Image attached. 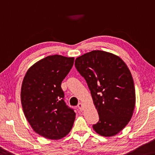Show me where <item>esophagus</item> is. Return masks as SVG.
I'll list each match as a JSON object with an SVG mask.
<instances>
[{"label": "esophagus", "mask_w": 155, "mask_h": 155, "mask_svg": "<svg viewBox=\"0 0 155 155\" xmlns=\"http://www.w3.org/2000/svg\"><path fill=\"white\" fill-rule=\"evenodd\" d=\"M78 108L79 109V110H81V111H82V110H83V104H81V103H79V104H78Z\"/></svg>", "instance_id": "esophagus-1"}]
</instances>
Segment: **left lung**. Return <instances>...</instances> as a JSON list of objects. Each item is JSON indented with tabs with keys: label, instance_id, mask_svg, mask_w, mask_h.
<instances>
[{
	"label": "left lung",
	"instance_id": "8db88e82",
	"mask_svg": "<svg viewBox=\"0 0 155 155\" xmlns=\"http://www.w3.org/2000/svg\"><path fill=\"white\" fill-rule=\"evenodd\" d=\"M75 67L86 81L99 115L93 129L101 136H114L133 114L136 97L130 71L119 56L101 50L77 58Z\"/></svg>",
	"mask_w": 155,
	"mask_h": 155
}]
</instances>
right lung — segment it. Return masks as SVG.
Masks as SVG:
<instances>
[{
    "label": "right lung",
    "mask_w": 155,
    "mask_h": 155,
    "mask_svg": "<svg viewBox=\"0 0 155 155\" xmlns=\"http://www.w3.org/2000/svg\"><path fill=\"white\" fill-rule=\"evenodd\" d=\"M74 58L48 56L31 66L22 83L21 99L27 120L36 133L60 139L73 126L76 114L64 101L61 83Z\"/></svg>",
    "instance_id": "add662e5"
}]
</instances>
